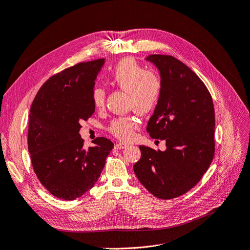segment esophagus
Listing matches in <instances>:
<instances>
[{"label":"esophagus","instance_id":"obj_1","mask_svg":"<svg viewBox=\"0 0 250 250\" xmlns=\"http://www.w3.org/2000/svg\"><path fill=\"white\" fill-rule=\"evenodd\" d=\"M127 146V144L125 143H122V142H118L115 144V149H124Z\"/></svg>","mask_w":250,"mask_h":250}]
</instances>
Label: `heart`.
Returning <instances> with one entry per match:
<instances>
[{
  "label": "heart",
  "mask_w": 250,
  "mask_h": 250,
  "mask_svg": "<svg viewBox=\"0 0 250 250\" xmlns=\"http://www.w3.org/2000/svg\"><path fill=\"white\" fill-rule=\"evenodd\" d=\"M112 85L128 92V107L138 113L147 115L158 107L163 95V79L158 71L145 69L136 60L126 58L119 61L109 73ZM105 90L97 86L92 90L91 100L95 107L105 103ZM138 128V118L133 115L119 116L111 122L108 130L120 140H128Z\"/></svg>",
  "instance_id": "b5f03b06"
}]
</instances>
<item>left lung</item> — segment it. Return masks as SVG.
Here are the masks:
<instances>
[{"label": "left lung", "mask_w": 250, "mask_h": 250, "mask_svg": "<svg viewBox=\"0 0 250 250\" xmlns=\"http://www.w3.org/2000/svg\"><path fill=\"white\" fill-rule=\"evenodd\" d=\"M146 60L159 69L163 95L146 131L166 140L167 149L139 146L141 159L134 172L156 198L169 200L188 192L201 180L215 151V115L208 88L197 74L172 55Z\"/></svg>", "instance_id": "1"}]
</instances>
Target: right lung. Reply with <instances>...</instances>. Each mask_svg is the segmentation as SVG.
I'll use <instances>...</instances> for the list:
<instances>
[{"mask_svg":"<svg viewBox=\"0 0 250 250\" xmlns=\"http://www.w3.org/2000/svg\"><path fill=\"white\" fill-rule=\"evenodd\" d=\"M105 60L99 59L51 76L33 101L29 118L27 148L33 169L52 196L75 200L98 181L114 144L105 137L83 148L81 122L95 112L91 94Z\"/></svg>","mask_w":250,"mask_h":250,"instance_id":"1","label":"right lung"}]
</instances>
